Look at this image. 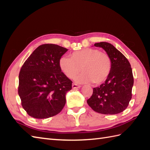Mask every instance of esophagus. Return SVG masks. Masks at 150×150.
<instances>
[{
    "instance_id": "esophagus-1",
    "label": "esophagus",
    "mask_w": 150,
    "mask_h": 150,
    "mask_svg": "<svg viewBox=\"0 0 150 150\" xmlns=\"http://www.w3.org/2000/svg\"><path fill=\"white\" fill-rule=\"evenodd\" d=\"M81 85H79V84H77L73 83V84H72V88H73V89H77V88H81Z\"/></svg>"
}]
</instances>
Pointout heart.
Segmentation results:
<instances>
[{"label": "heart", "instance_id": "b5f03b06", "mask_svg": "<svg viewBox=\"0 0 150 150\" xmlns=\"http://www.w3.org/2000/svg\"><path fill=\"white\" fill-rule=\"evenodd\" d=\"M59 66L69 79L74 78L81 69L82 73L76 80L79 82H93L95 84H100L106 81L112 69L110 57L93 48L76 51L70 55V58L62 56L59 59Z\"/></svg>", "mask_w": 150, "mask_h": 150}]
</instances>
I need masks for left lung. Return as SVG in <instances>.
<instances>
[{"label": "left lung", "mask_w": 150, "mask_h": 150, "mask_svg": "<svg viewBox=\"0 0 150 150\" xmlns=\"http://www.w3.org/2000/svg\"><path fill=\"white\" fill-rule=\"evenodd\" d=\"M110 57L112 69L104 83L93 88L87 103L97 113L114 115L122 112L128 107L132 96L133 76L128 60L112 44L106 42L95 43Z\"/></svg>", "instance_id": "1"}]
</instances>
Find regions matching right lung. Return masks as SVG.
<instances>
[{
	"instance_id": "add662e5",
	"label": "right lung",
	"mask_w": 150,
	"mask_h": 150,
	"mask_svg": "<svg viewBox=\"0 0 150 150\" xmlns=\"http://www.w3.org/2000/svg\"><path fill=\"white\" fill-rule=\"evenodd\" d=\"M68 49L45 44L34 50L22 65L18 93L22 108L30 116L46 119L59 113L72 81L61 71L59 60Z\"/></svg>"
}]
</instances>
